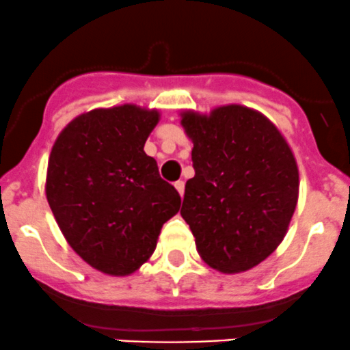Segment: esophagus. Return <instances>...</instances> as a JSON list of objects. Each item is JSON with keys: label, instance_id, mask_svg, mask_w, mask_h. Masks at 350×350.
I'll return each mask as SVG.
<instances>
[{"label": "esophagus", "instance_id": "34e87169", "mask_svg": "<svg viewBox=\"0 0 350 350\" xmlns=\"http://www.w3.org/2000/svg\"><path fill=\"white\" fill-rule=\"evenodd\" d=\"M175 189L178 190L180 196H183V192H185V183H183V180H178V182H175Z\"/></svg>", "mask_w": 350, "mask_h": 350}]
</instances>
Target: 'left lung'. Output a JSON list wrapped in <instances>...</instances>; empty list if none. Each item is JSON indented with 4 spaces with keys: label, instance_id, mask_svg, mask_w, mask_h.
I'll use <instances>...</instances> for the list:
<instances>
[{
    "label": "left lung",
    "instance_id": "obj_1",
    "mask_svg": "<svg viewBox=\"0 0 350 350\" xmlns=\"http://www.w3.org/2000/svg\"><path fill=\"white\" fill-rule=\"evenodd\" d=\"M196 176L185 183L182 217L205 262L222 273L247 271L282 243L298 200V168L268 118L250 107L187 111Z\"/></svg>",
    "mask_w": 350,
    "mask_h": 350
}]
</instances>
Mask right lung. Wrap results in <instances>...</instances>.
<instances>
[{"instance_id": "right-lung-1", "label": "right lung", "mask_w": 350, "mask_h": 350, "mask_svg": "<svg viewBox=\"0 0 350 350\" xmlns=\"http://www.w3.org/2000/svg\"><path fill=\"white\" fill-rule=\"evenodd\" d=\"M158 120L133 104L94 109L68 122L50 153L53 217L72 250L106 275L136 271L182 204L143 150Z\"/></svg>"}]
</instances>
